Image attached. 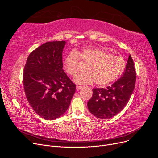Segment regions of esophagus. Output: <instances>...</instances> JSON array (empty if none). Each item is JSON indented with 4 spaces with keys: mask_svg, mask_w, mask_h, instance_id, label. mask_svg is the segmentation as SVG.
<instances>
[{
    "mask_svg": "<svg viewBox=\"0 0 158 158\" xmlns=\"http://www.w3.org/2000/svg\"><path fill=\"white\" fill-rule=\"evenodd\" d=\"M82 88V86H81V85H77V86H76V89L77 90H80Z\"/></svg>",
    "mask_w": 158,
    "mask_h": 158,
    "instance_id": "esophagus-1",
    "label": "esophagus"
}]
</instances>
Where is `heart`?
Masks as SVG:
<instances>
[{
  "instance_id": "1",
  "label": "heart",
  "mask_w": 158,
  "mask_h": 158,
  "mask_svg": "<svg viewBox=\"0 0 158 158\" xmlns=\"http://www.w3.org/2000/svg\"><path fill=\"white\" fill-rule=\"evenodd\" d=\"M80 59L88 64L85 73L76 76L74 81L78 84H91L106 86L115 81L124 72L126 61L121 56L113 55L101 48H84L81 52L72 51L66 56L64 69L71 76L78 72Z\"/></svg>"
}]
</instances>
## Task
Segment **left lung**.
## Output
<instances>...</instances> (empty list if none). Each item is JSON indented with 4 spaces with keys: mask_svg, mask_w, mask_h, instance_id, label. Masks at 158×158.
I'll return each mask as SVG.
<instances>
[{
    "mask_svg": "<svg viewBox=\"0 0 158 158\" xmlns=\"http://www.w3.org/2000/svg\"><path fill=\"white\" fill-rule=\"evenodd\" d=\"M136 70L131 55L121 78L106 88H94L88 102L90 113L99 118L115 116L127 106L135 87Z\"/></svg>",
    "mask_w": 158,
    "mask_h": 158,
    "instance_id": "1",
    "label": "left lung"
}]
</instances>
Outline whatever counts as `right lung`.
<instances>
[{
  "instance_id": "add662e5",
  "label": "right lung",
  "mask_w": 158,
  "mask_h": 158,
  "mask_svg": "<svg viewBox=\"0 0 158 158\" xmlns=\"http://www.w3.org/2000/svg\"><path fill=\"white\" fill-rule=\"evenodd\" d=\"M66 41H49L28 56L23 73L28 102L38 115L54 120L68 109L76 85L63 69V51Z\"/></svg>"
}]
</instances>
